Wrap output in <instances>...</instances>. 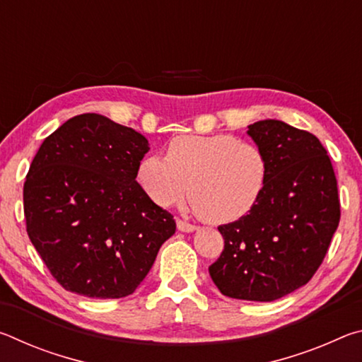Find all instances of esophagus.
I'll list each match as a JSON object with an SVG mask.
<instances>
[{"instance_id": "obj_1", "label": "esophagus", "mask_w": 362, "mask_h": 362, "mask_svg": "<svg viewBox=\"0 0 362 362\" xmlns=\"http://www.w3.org/2000/svg\"><path fill=\"white\" fill-rule=\"evenodd\" d=\"M177 228H179L183 233H192L194 230H198V226L188 223V222H183V220H180V218H177Z\"/></svg>"}]
</instances>
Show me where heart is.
Returning <instances> with one entry per match:
<instances>
[{
	"mask_svg": "<svg viewBox=\"0 0 362 362\" xmlns=\"http://www.w3.org/2000/svg\"><path fill=\"white\" fill-rule=\"evenodd\" d=\"M268 159L259 145L230 134L179 136L166 158L140 163L137 180L159 206L180 201L189 188V204L206 222L231 223L259 204L268 182Z\"/></svg>",
	"mask_w": 362,
	"mask_h": 362,
	"instance_id": "heart-1",
	"label": "heart"
}]
</instances>
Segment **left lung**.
Wrapping results in <instances>:
<instances>
[{
    "instance_id": "8db88e82",
    "label": "left lung",
    "mask_w": 362,
    "mask_h": 362,
    "mask_svg": "<svg viewBox=\"0 0 362 362\" xmlns=\"http://www.w3.org/2000/svg\"><path fill=\"white\" fill-rule=\"evenodd\" d=\"M268 159L252 212L218 226L225 246L209 267L226 297L273 302L313 278L340 222L332 163L320 139L278 119L247 126Z\"/></svg>"
}]
</instances>
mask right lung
I'll return each instance as SVG.
<instances>
[{
  "label": "right lung",
  "instance_id": "obj_1",
  "mask_svg": "<svg viewBox=\"0 0 362 362\" xmlns=\"http://www.w3.org/2000/svg\"><path fill=\"white\" fill-rule=\"evenodd\" d=\"M148 150L142 134L97 113L75 116L41 144L23 212L30 241L64 289L131 296L175 233L173 214L136 180Z\"/></svg>",
  "mask_w": 362,
  "mask_h": 362
}]
</instances>
